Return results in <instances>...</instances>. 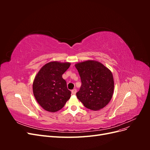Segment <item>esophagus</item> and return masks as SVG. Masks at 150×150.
Wrapping results in <instances>:
<instances>
[{"label": "esophagus", "instance_id": "obj_1", "mask_svg": "<svg viewBox=\"0 0 150 150\" xmlns=\"http://www.w3.org/2000/svg\"><path fill=\"white\" fill-rule=\"evenodd\" d=\"M71 92H72V94H76V93L77 92V90H76V89H74L71 91Z\"/></svg>", "mask_w": 150, "mask_h": 150}]
</instances>
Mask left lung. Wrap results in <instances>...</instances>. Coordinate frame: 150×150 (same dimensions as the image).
I'll return each instance as SVG.
<instances>
[{
	"mask_svg": "<svg viewBox=\"0 0 150 150\" xmlns=\"http://www.w3.org/2000/svg\"><path fill=\"white\" fill-rule=\"evenodd\" d=\"M81 78V86L77 98L84 106L93 111L99 110L110 101L114 91L111 72L101 63L86 61L75 65Z\"/></svg>",
	"mask_w": 150,
	"mask_h": 150,
	"instance_id": "8db88e82",
	"label": "left lung"
}]
</instances>
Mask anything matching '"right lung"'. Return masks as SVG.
<instances>
[{"label": "right lung", "mask_w": 150, "mask_h": 150, "mask_svg": "<svg viewBox=\"0 0 150 150\" xmlns=\"http://www.w3.org/2000/svg\"><path fill=\"white\" fill-rule=\"evenodd\" d=\"M69 62H50L40 69L33 82V93L38 103L45 110L56 112L62 109L71 97L62 74Z\"/></svg>", "instance_id": "obj_1"}]
</instances>
